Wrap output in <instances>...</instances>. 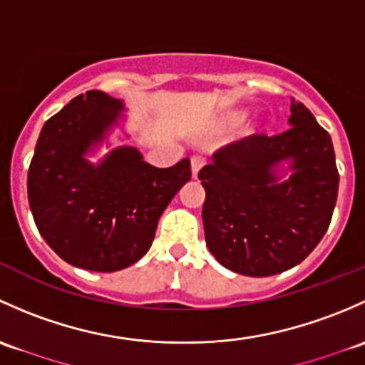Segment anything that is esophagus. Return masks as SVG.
Instances as JSON below:
<instances>
[{"label": "esophagus", "instance_id": "obj_1", "mask_svg": "<svg viewBox=\"0 0 365 365\" xmlns=\"http://www.w3.org/2000/svg\"><path fill=\"white\" fill-rule=\"evenodd\" d=\"M205 165V158L202 156H193L191 158V172H193V178H197L200 168Z\"/></svg>", "mask_w": 365, "mask_h": 365}]
</instances>
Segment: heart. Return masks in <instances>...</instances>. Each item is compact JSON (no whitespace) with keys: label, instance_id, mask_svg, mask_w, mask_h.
Segmentation results:
<instances>
[{"label":"heart","instance_id":"obj_1","mask_svg":"<svg viewBox=\"0 0 365 365\" xmlns=\"http://www.w3.org/2000/svg\"><path fill=\"white\" fill-rule=\"evenodd\" d=\"M244 118H246V115H244V114L234 115V118H232V123H240V121H244Z\"/></svg>","mask_w":365,"mask_h":365}]
</instances>
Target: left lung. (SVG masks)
Wrapping results in <instances>:
<instances>
[{
    "mask_svg": "<svg viewBox=\"0 0 365 365\" xmlns=\"http://www.w3.org/2000/svg\"><path fill=\"white\" fill-rule=\"evenodd\" d=\"M290 128L223 145L198 172L205 187V242L227 269L253 277L284 272L318 246L337 200L339 172L329 131L292 100ZM292 160L277 183L273 168Z\"/></svg>",
    "mask_w": 365,
    "mask_h": 365,
    "instance_id": "obj_1",
    "label": "left lung"
}]
</instances>
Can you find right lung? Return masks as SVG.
Masks as SVG:
<instances>
[{"mask_svg": "<svg viewBox=\"0 0 365 365\" xmlns=\"http://www.w3.org/2000/svg\"><path fill=\"white\" fill-rule=\"evenodd\" d=\"M121 110V101L103 91L75 96L43 125L28 170L29 207L45 242L65 262L95 272L140 260L161 212L191 178L187 158L158 168L135 148L89 163L84 155Z\"/></svg>", "mask_w": 365, "mask_h": 365, "instance_id": "right-lung-1", "label": "right lung"}]
</instances>
